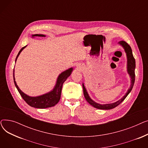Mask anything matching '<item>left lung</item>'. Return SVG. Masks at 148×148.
Here are the masks:
<instances>
[{
	"mask_svg": "<svg viewBox=\"0 0 148 148\" xmlns=\"http://www.w3.org/2000/svg\"><path fill=\"white\" fill-rule=\"evenodd\" d=\"M119 44L122 45L123 48L125 50V51L127 54V71L131 77V85L130 88L128 89L126 94L124 95L121 99H119L118 101H116L113 103L111 104H100L98 103H95L94 101L89 96L87 90L85 88L84 84L83 83V94L85 97V99H86L87 101L93 107H94L98 109H102V110H110L112 108L116 107L119 105L125 99V98L128 96L130 94V92L131 91L132 89L133 88L134 82H135V68H136V61L133 55V52L130 45H128L125 41H121L118 42Z\"/></svg>",
	"mask_w": 148,
	"mask_h": 148,
	"instance_id": "8db88e82",
	"label": "left lung"
}]
</instances>
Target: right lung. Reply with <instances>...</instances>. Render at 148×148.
Returning <instances> with one entry per match:
<instances>
[{
	"mask_svg": "<svg viewBox=\"0 0 148 148\" xmlns=\"http://www.w3.org/2000/svg\"><path fill=\"white\" fill-rule=\"evenodd\" d=\"M34 36L44 37V36H45V35H42V34H35V35H32L33 38ZM26 46L27 45L23 47L20 50V51L18 52L17 56L16 57V59H15V62H16L17 58L18 57L19 54H20L21 51L24 49ZM73 70V68H71L66 70V71L62 72L60 74H59L58 78L57 79L56 84L55 85V86H54V89L51 91L47 93V94H44L41 96H38V97H34L28 96L27 95L25 94V93H23L20 89L18 86H17L16 82L15 81L14 69L13 71L14 82L15 87L17 88L21 97L23 98V99L25 101L27 104H29L31 107L37 108H45L54 106L58 103V102L60 100V98L61 91H62V86H63V83L66 81L68 77L70 75H71Z\"/></svg>",
	"mask_w": 148,
	"mask_h": 148,
	"instance_id": "right-lung-1",
	"label": "right lung"
}]
</instances>
